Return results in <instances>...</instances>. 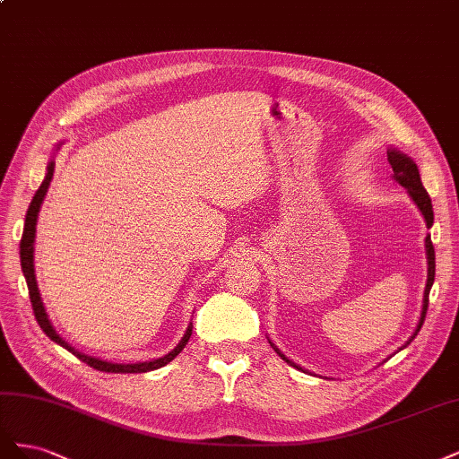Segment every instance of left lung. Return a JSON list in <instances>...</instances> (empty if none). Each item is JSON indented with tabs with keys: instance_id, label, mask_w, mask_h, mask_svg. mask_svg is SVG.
Masks as SVG:
<instances>
[{
	"instance_id": "1",
	"label": "left lung",
	"mask_w": 459,
	"mask_h": 459,
	"mask_svg": "<svg viewBox=\"0 0 459 459\" xmlns=\"http://www.w3.org/2000/svg\"><path fill=\"white\" fill-rule=\"evenodd\" d=\"M386 157H388V164H391V169H393V178L396 179V182L402 187L408 189L410 197L413 199L415 204H418V208H420L425 221H427V228H430V226H433V220H435L433 204H430L429 193L425 191V187L421 184V176H420V170H418V164H415L408 155H404V152H400L396 149H388L386 151ZM425 248H427V264H429V268H427V285H425V293H423V310H421L418 329H415L411 339L404 346H408L415 339V335H418L423 322H425V314H427V307H429V293H430V287H433V281H435V247H433V241H430V235H427V238H425ZM273 349H275V346H273ZM275 352L280 354L289 366H293L297 369H302L300 366L290 362V359L285 358L277 349H275Z\"/></svg>"
}]
</instances>
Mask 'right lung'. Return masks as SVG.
Here are the masks:
<instances>
[{
  "instance_id": "right-lung-1",
  "label": "right lung",
  "mask_w": 459,
  "mask_h": 459,
  "mask_svg": "<svg viewBox=\"0 0 459 459\" xmlns=\"http://www.w3.org/2000/svg\"><path fill=\"white\" fill-rule=\"evenodd\" d=\"M53 170H55V162L51 160L48 164V174H46V179L41 182L39 189L36 191V195L29 206V212H26V220H24V231H22V239H21V268H22V273H24V280H26V285H29V293H30V302H32V310H34V316H36V322L38 325L41 327V331L46 333V335L53 341L61 344L63 349H66L68 352H73L78 359H82V362L88 364L90 368L97 369V371H105V373H145V371H152V369H159L162 366H166L169 362H172V359L182 352L186 349V344L191 337V331H193V324L187 325V331L186 335L182 337V341L178 342L176 349L172 352H169L166 356L159 358V359H151V362H140V364H113V362H105V359H100V358H93V356H88V354H82L78 352L76 349H73L71 344L65 342L59 335L57 331L53 329L49 317L46 314V308H44V302H41V297H39V290H38V281H36V273H34V239H36V221H38V212H39V206L41 203H44V197L48 193V187H49V182L53 178Z\"/></svg>"
}]
</instances>
